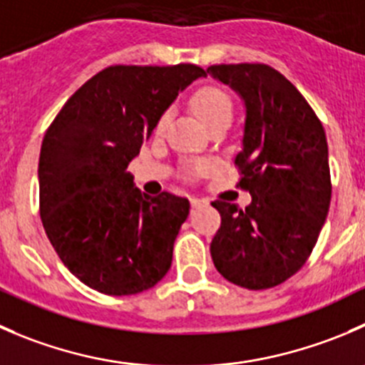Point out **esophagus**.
Wrapping results in <instances>:
<instances>
[{
    "label": "esophagus",
    "instance_id": "34e87169",
    "mask_svg": "<svg viewBox=\"0 0 365 365\" xmlns=\"http://www.w3.org/2000/svg\"><path fill=\"white\" fill-rule=\"evenodd\" d=\"M205 203H207V201L200 200V197H190V205H192V208L201 207V205H205Z\"/></svg>",
    "mask_w": 365,
    "mask_h": 365
}]
</instances>
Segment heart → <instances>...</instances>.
I'll return each mask as SVG.
<instances>
[{"label":"heart","mask_w":365,"mask_h":365,"mask_svg":"<svg viewBox=\"0 0 365 365\" xmlns=\"http://www.w3.org/2000/svg\"><path fill=\"white\" fill-rule=\"evenodd\" d=\"M190 108L194 114L201 119L207 126H212L219 121H230L232 119L233 105L228 94L219 87H201L190 98ZM171 112H164L157 123V132H164L168 126Z\"/></svg>","instance_id":"b5f03b06"}]
</instances>
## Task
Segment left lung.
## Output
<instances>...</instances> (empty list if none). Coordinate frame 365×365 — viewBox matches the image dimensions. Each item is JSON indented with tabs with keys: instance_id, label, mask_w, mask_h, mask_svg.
<instances>
[{
	"instance_id": "obj_1",
	"label": "left lung",
	"mask_w": 365,
	"mask_h": 365,
	"mask_svg": "<svg viewBox=\"0 0 365 365\" xmlns=\"http://www.w3.org/2000/svg\"><path fill=\"white\" fill-rule=\"evenodd\" d=\"M244 101L239 187L251 203L214 201L221 228L210 244L215 269L239 287L262 291L296 274L317 242L331 200L324 128L298 88L265 63L207 69Z\"/></svg>"
}]
</instances>
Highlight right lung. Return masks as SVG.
I'll list each match as a JSON object with an SVG mask.
<instances>
[{
	"label": "right lung",
	"mask_w": 365,
	"mask_h": 365,
	"mask_svg": "<svg viewBox=\"0 0 365 365\" xmlns=\"http://www.w3.org/2000/svg\"><path fill=\"white\" fill-rule=\"evenodd\" d=\"M194 63L110 66L85 81L46 132L38 158L41 219L60 260L108 296L157 285L189 215V200L140 192L126 171L158 119L194 80Z\"/></svg>",
	"instance_id": "obj_1"
}]
</instances>
